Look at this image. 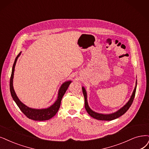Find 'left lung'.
<instances>
[{
  "label": "left lung",
  "mask_w": 149,
  "mask_h": 149,
  "mask_svg": "<svg viewBox=\"0 0 149 149\" xmlns=\"http://www.w3.org/2000/svg\"><path fill=\"white\" fill-rule=\"evenodd\" d=\"M136 86H137V81H136V86L134 89L133 90V93H132V95L130 99V100L127 102L125 106H123L122 108H120L117 111H116L114 113H109V114H103V113H100L93 111V110L91 109V108L89 107L87 101V93L86 91L84 86H82V91H83V94L85 97V107L86 112H88L90 116L93 118L95 119L99 120H106V121H111L116 119L120 116L123 115L126 111H128L130 106H131L132 103L134 100V98L135 96V93L136 90Z\"/></svg>",
  "instance_id": "8db88e82"
}]
</instances>
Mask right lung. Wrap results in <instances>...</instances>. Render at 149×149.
Wrapping results in <instances>:
<instances>
[{
    "mask_svg": "<svg viewBox=\"0 0 149 149\" xmlns=\"http://www.w3.org/2000/svg\"><path fill=\"white\" fill-rule=\"evenodd\" d=\"M21 52H20L17 56L16 57L14 64L13 65L12 68V74H11V77H10V93L13 100L16 102V105L18 106L19 109L26 116L29 118V119L36 120V121H44V120H48L49 119L52 118L53 117L56 113L58 112V110L60 107L61 105V102L62 98L65 94V91H67L68 87L69 86V85L72 82V81L69 80L66 81L61 85L60 86L59 91H58V97L56 101L54 102L53 104L51 106H49L45 109H33L29 107H27L19 99L17 95H16V93L13 88V77H14V71L15 68V65L17 61V59L20 56Z\"/></svg>",
    "mask_w": 149,
    "mask_h": 149,
    "instance_id": "right-lung-1",
    "label": "right lung"
}]
</instances>
